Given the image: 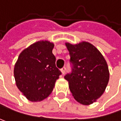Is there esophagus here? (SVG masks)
Here are the masks:
<instances>
[{
	"label": "esophagus",
	"mask_w": 121,
	"mask_h": 121,
	"mask_svg": "<svg viewBox=\"0 0 121 121\" xmlns=\"http://www.w3.org/2000/svg\"><path fill=\"white\" fill-rule=\"evenodd\" d=\"M65 71H66V67H63L62 69H61V72H62V73L64 74L65 73Z\"/></svg>",
	"instance_id": "esophagus-1"
}]
</instances>
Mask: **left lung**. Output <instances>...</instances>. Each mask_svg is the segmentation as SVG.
<instances>
[{
	"label": "left lung",
	"instance_id": "left-lung-1",
	"mask_svg": "<svg viewBox=\"0 0 121 121\" xmlns=\"http://www.w3.org/2000/svg\"><path fill=\"white\" fill-rule=\"evenodd\" d=\"M70 56L72 71L65 76L74 99L82 105L93 103L103 94L109 73L108 64L91 44H65Z\"/></svg>",
	"mask_w": 121,
	"mask_h": 121
}]
</instances>
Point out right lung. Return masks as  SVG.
I'll list each match as a JSON object with an SVG mask.
<instances>
[{"instance_id": "add662e5", "label": "right lung", "mask_w": 121, "mask_h": 121, "mask_svg": "<svg viewBox=\"0 0 121 121\" xmlns=\"http://www.w3.org/2000/svg\"><path fill=\"white\" fill-rule=\"evenodd\" d=\"M54 47L49 41L36 42L22 52L15 64L16 84L31 101L47 98L62 73L56 66V57L52 54Z\"/></svg>"}]
</instances>
